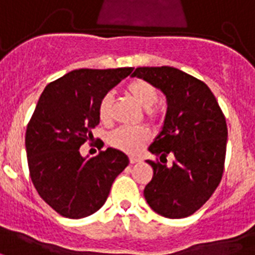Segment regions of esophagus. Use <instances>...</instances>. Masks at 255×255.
<instances>
[{
    "label": "esophagus",
    "mask_w": 255,
    "mask_h": 255,
    "mask_svg": "<svg viewBox=\"0 0 255 255\" xmlns=\"http://www.w3.org/2000/svg\"><path fill=\"white\" fill-rule=\"evenodd\" d=\"M129 162L133 165V163H137V162H141V159L137 158V157H130L129 158Z\"/></svg>",
    "instance_id": "esophagus-1"
}]
</instances>
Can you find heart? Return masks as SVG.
Instances as JSON below:
<instances>
[{
    "label": "heart",
    "mask_w": 255,
    "mask_h": 255,
    "mask_svg": "<svg viewBox=\"0 0 255 255\" xmlns=\"http://www.w3.org/2000/svg\"><path fill=\"white\" fill-rule=\"evenodd\" d=\"M126 93L145 109V118L147 121H158L159 110L154 106L158 101V89L154 85L142 78H135L126 85ZM98 117L104 124H110L113 120V96L110 93L101 98ZM149 139L150 133L145 128H118L109 135L110 145L129 154L138 153Z\"/></svg>",
    "instance_id": "b5f03b06"
}]
</instances>
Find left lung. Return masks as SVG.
Returning <instances> with one entry per match:
<instances>
[{
  "instance_id": "obj_1",
  "label": "left lung",
  "mask_w": 255,
  "mask_h": 255,
  "mask_svg": "<svg viewBox=\"0 0 255 255\" xmlns=\"http://www.w3.org/2000/svg\"><path fill=\"white\" fill-rule=\"evenodd\" d=\"M133 77L161 89L167 100L162 131L149 150L153 178L145 186L146 202L166 218L191 216L220 185L225 169L228 126L216 97L198 78L170 66L137 68ZM169 155L173 158L166 165Z\"/></svg>"
}]
</instances>
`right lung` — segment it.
Masks as SVG:
<instances>
[{
	"instance_id": "obj_1",
	"label": "right lung",
	"mask_w": 255,
	"mask_h": 255,
	"mask_svg": "<svg viewBox=\"0 0 255 255\" xmlns=\"http://www.w3.org/2000/svg\"><path fill=\"white\" fill-rule=\"evenodd\" d=\"M133 68L78 69L47 85L27 124V166L39 197L60 216L78 220L102 208L114 179L129 163L117 149L85 159L102 97Z\"/></svg>"
}]
</instances>
